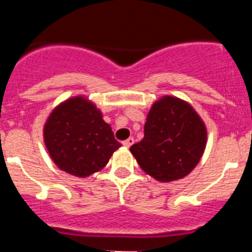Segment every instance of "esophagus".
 Wrapping results in <instances>:
<instances>
[{
	"instance_id": "esophagus-1",
	"label": "esophagus",
	"mask_w": 252,
	"mask_h": 252,
	"mask_svg": "<svg viewBox=\"0 0 252 252\" xmlns=\"http://www.w3.org/2000/svg\"><path fill=\"white\" fill-rule=\"evenodd\" d=\"M133 142H134L133 137H129V138H126V141H123V145L126 146V148H130V146L133 145Z\"/></svg>"
}]
</instances>
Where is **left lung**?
Segmentation results:
<instances>
[{"mask_svg":"<svg viewBox=\"0 0 252 252\" xmlns=\"http://www.w3.org/2000/svg\"><path fill=\"white\" fill-rule=\"evenodd\" d=\"M207 145V128L191 104L175 96H162L150 108L144 138L130 146L140 167L159 182L188 175Z\"/></svg>","mask_w":252,"mask_h":252,"instance_id":"obj_1","label":"left lung"}]
</instances>
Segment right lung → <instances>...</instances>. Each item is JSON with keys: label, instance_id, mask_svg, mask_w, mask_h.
Returning a JSON list of instances; mask_svg holds the SVG:
<instances>
[{"label": "right lung", "instance_id": "1", "mask_svg": "<svg viewBox=\"0 0 252 252\" xmlns=\"http://www.w3.org/2000/svg\"><path fill=\"white\" fill-rule=\"evenodd\" d=\"M44 142L56 166L78 178L100 171L122 144L102 112L85 96H73L51 112Z\"/></svg>", "mask_w": 252, "mask_h": 252}]
</instances>
